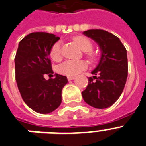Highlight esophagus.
<instances>
[{"instance_id":"obj_1","label":"esophagus","mask_w":146,"mask_h":146,"mask_svg":"<svg viewBox=\"0 0 146 146\" xmlns=\"http://www.w3.org/2000/svg\"><path fill=\"white\" fill-rule=\"evenodd\" d=\"M75 78V76H68V79L69 81H70V80H73V79H74Z\"/></svg>"}]
</instances>
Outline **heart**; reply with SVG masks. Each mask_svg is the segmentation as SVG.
I'll list each match as a JSON object with an SVG mask.
<instances>
[{
	"label": "heart",
	"instance_id": "heart-1",
	"mask_svg": "<svg viewBox=\"0 0 146 146\" xmlns=\"http://www.w3.org/2000/svg\"><path fill=\"white\" fill-rule=\"evenodd\" d=\"M74 41L79 45L82 50L85 51L86 55L91 61H94L96 58V54L92 52V42L88 38L84 36H76L74 38ZM50 56L53 60L58 62L62 58V42L57 41L52 45L50 50ZM87 67L86 61L81 60H66L65 62L59 64L57 68V71L61 74L68 76H74L80 72L83 71Z\"/></svg>",
	"mask_w": 146,
	"mask_h": 146
}]
</instances>
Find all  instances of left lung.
Wrapping results in <instances>:
<instances>
[{"mask_svg": "<svg viewBox=\"0 0 146 146\" xmlns=\"http://www.w3.org/2000/svg\"><path fill=\"white\" fill-rule=\"evenodd\" d=\"M99 45V63L88 78V85L82 92L86 103L105 109L115 103L123 90L128 76L127 51L118 37L101 29L84 31Z\"/></svg>", "mask_w": 146, "mask_h": 146, "instance_id": "obj_1", "label": "left lung"}]
</instances>
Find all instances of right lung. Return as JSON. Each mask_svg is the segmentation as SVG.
<instances>
[{
	"label": "right lung",
	"instance_id": "right-lung-1",
	"mask_svg": "<svg viewBox=\"0 0 146 146\" xmlns=\"http://www.w3.org/2000/svg\"><path fill=\"white\" fill-rule=\"evenodd\" d=\"M60 38L46 32H33L19 42L15 58V78L24 102L40 114H48L62 103V90L67 77L55 74L46 80L45 74L54 73L49 59L52 45Z\"/></svg>",
	"mask_w": 146,
	"mask_h": 146
}]
</instances>
